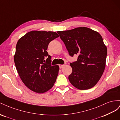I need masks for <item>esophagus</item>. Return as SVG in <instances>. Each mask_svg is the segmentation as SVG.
Listing matches in <instances>:
<instances>
[{"label":"esophagus","mask_w":120,"mask_h":120,"mask_svg":"<svg viewBox=\"0 0 120 120\" xmlns=\"http://www.w3.org/2000/svg\"><path fill=\"white\" fill-rule=\"evenodd\" d=\"M64 66V64H63V65H59V68H60V69H61V68H62Z\"/></svg>","instance_id":"esophagus-1"}]
</instances>
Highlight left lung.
I'll return each mask as SVG.
<instances>
[{
	"instance_id": "8db88e82",
	"label": "left lung",
	"mask_w": 120,
	"mask_h": 120,
	"mask_svg": "<svg viewBox=\"0 0 120 120\" xmlns=\"http://www.w3.org/2000/svg\"><path fill=\"white\" fill-rule=\"evenodd\" d=\"M69 55L78 56L70 63L72 72L68 76L70 83L80 90L94 87L105 70L107 49L100 34L86 27L58 31Z\"/></svg>"
}]
</instances>
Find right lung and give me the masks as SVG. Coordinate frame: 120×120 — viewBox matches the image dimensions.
Segmentation results:
<instances>
[{
    "instance_id": "add662e5",
    "label": "right lung",
    "mask_w": 120,
    "mask_h": 120,
    "mask_svg": "<svg viewBox=\"0 0 120 120\" xmlns=\"http://www.w3.org/2000/svg\"><path fill=\"white\" fill-rule=\"evenodd\" d=\"M59 37L56 32L33 30L16 44L14 61L22 81L31 90L44 93L52 88L59 72L51 65V56L46 51L50 42Z\"/></svg>"
}]
</instances>
